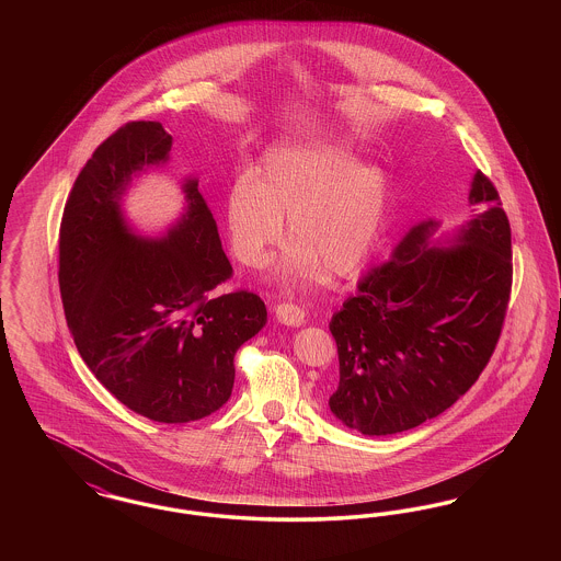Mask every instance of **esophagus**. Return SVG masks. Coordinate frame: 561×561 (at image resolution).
I'll return each mask as SVG.
<instances>
[{
  "mask_svg": "<svg viewBox=\"0 0 561 561\" xmlns=\"http://www.w3.org/2000/svg\"><path fill=\"white\" fill-rule=\"evenodd\" d=\"M275 320L284 325H300L305 321V311L296 305H288V302H282L275 307Z\"/></svg>",
  "mask_w": 561,
  "mask_h": 561,
  "instance_id": "obj_1",
  "label": "esophagus"
}]
</instances>
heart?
Instances as JSON below:
<instances>
[{
	"label": "heart",
	"mask_w": 561,
	"mask_h": 561,
	"mask_svg": "<svg viewBox=\"0 0 561 561\" xmlns=\"http://www.w3.org/2000/svg\"><path fill=\"white\" fill-rule=\"evenodd\" d=\"M389 181L380 165L328 140H286L268 147L256 174L240 172L225 195L236 256L265 263L284 236L293 238L273 268L282 286L320 282L332 268L353 275L366 265L382 233Z\"/></svg>",
	"instance_id": "obj_1"
}]
</instances>
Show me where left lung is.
I'll return each instance as SVG.
<instances>
[{"instance_id":"8db88e82","label":"left lung","mask_w":561,"mask_h":561,"mask_svg":"<svg viewBox=\"0 0 561 561\" xmlns=\"http://www.w3.org/2000/svg\"><path fill=\"white\" fill-rule=\"evenodd\" d=\"M467 222H416L330 321L341 380L332 414L364 435L439 416L480 378L511 293V227L494 185L473 174Z\"/></svg>"}]
</instances>
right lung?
<instances>
[{
	"label": "right lung",
	"instance_id": "right-lung-1",
	"mask_svg": "<svg viewBox=\"0 0 561 561\" xmlns=\"http://www.w3.org/2000/svg\"><path fill=\"white\" fill-rule=\"evenodd\" d=\"M160 122H130L92 153L67 199L58 284L81 359L115 400L156 423H191L231 398L236 351L267 323L252 293L214 294L231 275L213 213L185 176V206L161 236L136 231L124 195L170 161Z\"/></svg>",
	"mask_w": 561,
	"mask_h": 561
}]
</instances>
